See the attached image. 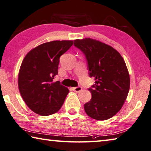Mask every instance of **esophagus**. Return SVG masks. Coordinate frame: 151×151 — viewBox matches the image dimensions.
Here are the masks:
<instances>
[{"mask_svg":"<svg viewBox=\"0 0 151 151\" xmlns=\"http://www.w3.org/2000/svg\"><path fill=\"white\" fill-rule=\"evenodd\" d=\"M82 89V88L81 86H78V87H75V88H73V90L76 92H80L81 91Z\"/></svg>","mask_w":151,"mask_h":151,"instance_id":"1","label":"esophagus"}]
</instances>
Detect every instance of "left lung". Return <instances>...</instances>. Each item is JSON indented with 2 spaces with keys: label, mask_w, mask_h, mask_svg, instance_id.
I'll list each match as a JSON object with an SVG mask.
<instances>
[{
  "label": "left lung",
  "mask_w": 151,
  "mask_h": 151,
  "mask_svg": "<svg viewBox=\"0 0 151 151\" xmlns=\"http://www.w3.org/2000/svg\"><path fill=\"white\" fill-rule=\"evenodd\" d=\"M73 45L85 55L89 77L96 81L88 89L91 99L84 105L85 111L94 119H108L121 109L129 93L125 61L113 47L96 40H75Z\"/></svg>",
  "instance_id": "8db88e82"
}]
</instances>
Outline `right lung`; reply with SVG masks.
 I'll use <instances>...</instances> for the list:
<instances>
[{"mask_svg": "<svg viewBox=\"0 0 151 151\" xmlns=\"http://www.w3.org/2000/svg\"><path fill=\"white\" fill-rule=\"evenodd\" d=\"M72 45V40L46 42L32 50L23 60L18 88L26 104L37 114L47 116L62 107L69 89L53 80L58 75L60 57Z\"/></svg>", "mask_w": 151, "mask_h": 151, "instance_id": "1", "label": "right lung"}]
</instances>
